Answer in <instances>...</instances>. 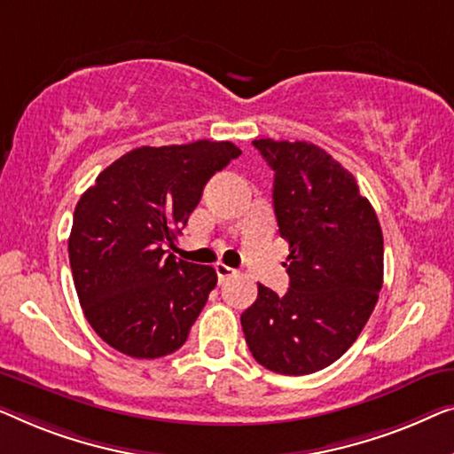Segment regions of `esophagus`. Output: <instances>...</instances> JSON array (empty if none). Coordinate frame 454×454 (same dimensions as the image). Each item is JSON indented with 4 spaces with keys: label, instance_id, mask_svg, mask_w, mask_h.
<instances>
[{
    "label": "esophagus",
    "instance_id": "1",
    "mask_svg": "<svg viewBox=\"0 0 454 454\" xmlns=\"http://www.w3.org/2000/svg\"><path fill=\"white\" fill-rule=\"evenodd\" d=\"M214 270H215V273H218L220 282H224V279L236 276V270H232V267H228V265H224V263H215Z\"/></svg>",
    "mask_w": 454,
    "mask_h": 454
}]
</instances>
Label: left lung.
I'll return each mask as SVG.
<instances>
[{"label":"left lung","instance_id":"1","mask_svg":"<svg viewBox=\"0 0 454 454\" xmlns=\"http://www.w3.org/2000/svg\"><path fill=\"white\" fill-rule=\"evenodd\" d=\"M273 170V209L288 240L290 288L259 284L240 315L261 366L302 376L348 352L382 288V230L352 172L309 142L254 139Z\"/></svg>","mask_w":454,"mask_h":454}]
</instances>
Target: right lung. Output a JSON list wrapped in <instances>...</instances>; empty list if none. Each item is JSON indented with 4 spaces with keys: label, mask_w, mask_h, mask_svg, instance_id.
<instances>
[{
    "label": "right lung",
    "mask_w": 454,
    "mask_h": 454,
    "mask_svg": "<svg viewBox=\"0 0 454 454\" xmlns=\"http://www.w3.org/2000/svg\"><path fill=\"white\" fill-rule=\"evenodd\" d=\"M240 156L230 142L136 148L80 197L69 265L82 310L102 341L131 357H162L187 341L215 270L166 251L215 172Z\"/></svg>",
    "instance_id": "obj_1"
}]
</instances>
